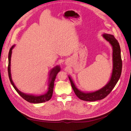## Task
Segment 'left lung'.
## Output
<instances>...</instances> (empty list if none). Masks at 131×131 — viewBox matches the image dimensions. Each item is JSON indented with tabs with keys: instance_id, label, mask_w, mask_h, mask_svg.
Masks as SVG:
<instances>
[{
	"instance_id": "1",
	"label": "left lung",
	"mask_w": 131,
	"mask_h": 131,
	"mask_svg": "<svg viewBox=\"0 0 131 131\" xmlns=\"http://www.w3.org/2000/svg\"><path fill=\"white\" fill-rule=\"evenodd\" d=\"M102 36L110 43L113 47V71L110 80L107 84L100 90L94 92H84L79 90L75 86L71 77H68L75 94L79 99L83 101L93 102L104 98L114 88L121 76L122 64L119 43L113 35L104 33Z\"/></svg>"
}]
</instances>
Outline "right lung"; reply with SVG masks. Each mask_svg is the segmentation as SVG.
Returning a JSON list of instances; mask_svg holds the SVG:
<instances>
[{"label":"right lung","instance_id":"obj_1","mask_svg":"<svg viewBox=\"0 0 131 131\" xmlns=\"http://www.w3.org/2000/svg\"><path fill=\"white\" fill-rule=\"evenodd\" d=\"M15 45L12 46L9 51V56H8V59H9V64H8V68H7V70H8V74H9V78L10 79V81L12 85L13 86L15 90L17 91V92L20 95V96L29 103H41L45 102L46 101H49L52 96L53 94V89L54 87V82L56 79V75L57 73L61 70L60 67L59 66H57L53 69H52L50 71V73L49 74V82H48V90L47 91L42 94L39 95H33V94H28L23 93L19 91L16 86L15 85L14 83L13 82V80L11 78V54H12V50L13 49Z\"/></svg>","mask_w":131,"mask_h":131}]
</instances>
